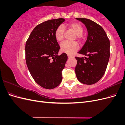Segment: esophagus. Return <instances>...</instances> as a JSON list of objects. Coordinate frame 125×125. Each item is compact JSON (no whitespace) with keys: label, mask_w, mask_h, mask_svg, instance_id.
Segmentation results:
<instances>
[{"label":"esophagus","mask_w":125,"mask_h":125,"mask_svg":"<svg viewBox=\"0 0 125 125\" xmlns=\"http://www.w3.org/2000/svg\"><path fill=\"white\" fill-rule=\"evenodd\" d=\"M68 57L69 58H72V57H73V56H72L70 55H68Z\"/></svg>","instance_id":"esophagus-1"}]
</instances>
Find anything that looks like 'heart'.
I'll list each match as a JSON object with an SVG mask.
<instances>
[{
    "instance_id": "1",
    "label": "heart",
    "mask_w": 125,
    "mask_h": 125,
    "mask_svg": "<svg viewBox=\"0 0 125 125\" xmlns=\"http://www.w3.org/2000/svg\"><path fill=\"white\" fill-rule=\"evenodd\" d=\"M66 26L68 29L73 30L76 34L75 37L78 41H80L82 40V35L83 33L84 29L81 24L76 22H70L68 23ZM64 34H65V28L62 25L58 26L56 28L54 33L56 41L59 42L62 41L64 38ZM60 48L63 52L71 54L78 50L79 45L76 42L66 41L60 45Z\"/></svg>"
}]
</instances>
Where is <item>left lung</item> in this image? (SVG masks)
Returning a JSON list of instances; mask_svg holds the SVG:
<instances>
[{"instance_id": "8db88e82", "label": "left lung", "mask_w": 125, "mask_h": 125, "mask_svg": "<svg viewBox=\"0 0 125 125\" xmlns=\"http://www.w3.org/2000/svg\"><path fill=\"white\" fill-rule=\"evenodd\" d=\"M76 19L85 24L88 34L84 45L78 52L88 57H75V74L82 83L93 84L105 73L110 56V42L103 28L96 22L83 18Z\"/></svg>"}]
</instances>
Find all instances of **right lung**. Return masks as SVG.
I'll list each match as a JSON object with an SVG mask.
<instances>
[{
  "instance_id": "obj_1",
  "label": "right lung",
  "mask_w": 125,
  "mask_h": 125,
  "mask_svg": "<svg viewBox=\"0 0 125 125\" xmlns=\"http://www.w3.org/2000/svg\"><path fill=\"white\" fill-rule=\"evenodd\" d=\"M65 21L63 18L47 20L36 26L25 44V60L34 81L43 88L52 89L62 81V71L68 58L58 55L60 46L54 33Z\"/></svg>"
}]
</instances>
